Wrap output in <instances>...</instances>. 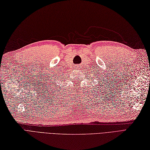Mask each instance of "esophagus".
I'll list each match as a JSON object with an SVG mask.
<instances>
[{
  "instance_id": "obj_1",
  "label": "esophagus",
  "mask_w": 150,
  "mask_h": 150,
  "mask_svg": "<svg viewBox=\"0 0 150 150\" xmlns=\"http://www.w3.org/2000/svg\"><path fill=\"white\" fill-rule=\"evenodd\" d=\"M74 69H75V70H76V71H79L80 70V66L79 65H76V66L74 67Z\"/></svg>"
}]
</instances>
